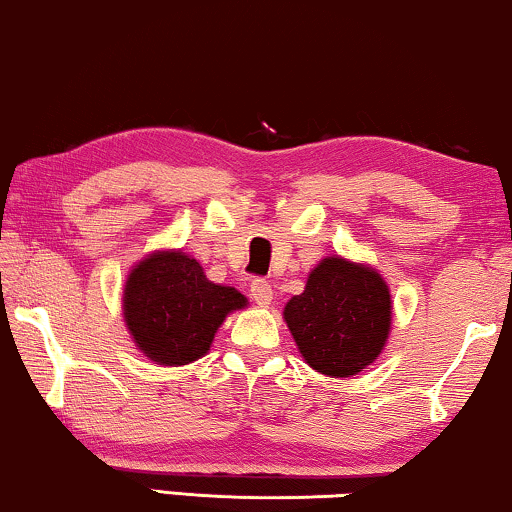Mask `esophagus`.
I'll return each instance as SVG.
<instances>
[{
  "label": "esophagus",
  "instance_id": "34e87169",
  "mask_svg": "<svg viewBox=\"0 0 512 512\" xmlns=\"http://www.w3.org/2000/svg\"><path fill=\"white\" fill-rule=\"evenodd\" d=\"M249 291H251V298H254L261 307H268L272 303V293H275L272 291V284L263 277H256L254 282H251Z\"/></svg>",
  "mask_w": 512,
  "mask_h": 512
}]
</instances>
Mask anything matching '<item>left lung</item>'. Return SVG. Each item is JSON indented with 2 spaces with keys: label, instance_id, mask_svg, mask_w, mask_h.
Returning <instances> with one entry per match:
<instances>
[{
  "label": "left lung",
  "instance_id": "left-lung-1",
  "mask_svg": "<svg viewBox=\"0 0 512 512\" xmlns=\"http://www.w3.org/2000/svg\"><path fill=\"white\" fill-rule=\"evenodd\" d=\"M303 359L333 377L361 373L389 338L391 296L375 270L328 256L307 277L305 291L284 307Z\"/></svg>",
  "mask_w": 512,
  "mask_h": 512
}]
</instances>
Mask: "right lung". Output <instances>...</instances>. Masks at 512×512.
<instances>
[{
  "label": "right lung",
  "mask_w": 512,
  "mask_h": 512,
  "mask_svg": "<svg viewBox=\"0 0 512 512\" xmlns=\"http://www.w3.org/2000/svg\"><path fill=\"white\" fill-rule=\"evenodd\" d=\"M244 305L240 291L209 282L200 263L181 251L144 258L123 291L128 331L163 366H184L207 354L226 314Z\"/></svg>",
  "instance_id": "add662e5"
}]
</instances>
